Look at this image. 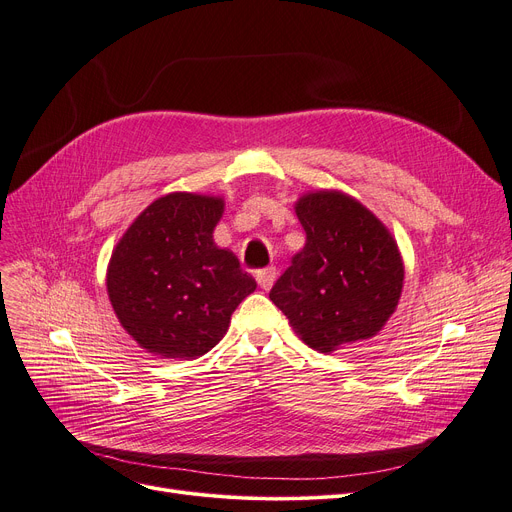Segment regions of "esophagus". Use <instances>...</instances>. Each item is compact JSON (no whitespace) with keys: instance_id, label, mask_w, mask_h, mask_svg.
Returning <instances> with one entry per match:
<instances>
[{"instance_id":"esophagus-1","label":"esophagus","mask_w":512,"mask_h":512,"mask_svg":"<svg viewBox=\"0 0 512 512\" xmlns=\"http://www.w3.org/2000/svg\"><path fill=\"white\" fill-rule=\"evenodd\" d=\"M276 278H278V270H276V267H265V270H259V272H257V282H259V286H261L263 290H270V288L274 286Z\"/></svg>"}]
</instances>
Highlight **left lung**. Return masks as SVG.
Listing matches in <instances>:
<instances>
[{
	"instance_id": "8db88e82",
	"label": "left lung",
	"mask_w": 512,
	"mask_h": 512,
	"mask_svg": "<svg viewBox=\"0 0 512 512\" xmlns=\"http://www.w3.org/2000/svg\"><path fill=\"white\" fill-rule=\"evenodd\" d=\"M294 211L307 242L270 290L272 303L319 353L375 336L405 280L396 240L367 207L338 191L303 195Z\"/></svg>"
}]
</instances>
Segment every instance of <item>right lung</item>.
<instances>
[{
	"label": "right lung",
	"instance_id": "add662e5",
	"mask_svg": "<svg viewBox=\"0 0 512 512\" xmlns=\"http://www.w3.org/2000/svg\"><path fill=\"white\" fill-rule=\"evenodd\" d=\"M224 199L170 193L130 224L107 265V294L122 328L164 359H197L228 332L257 288L234 253L215 247Z\"/></svg>",
	"mask_w": 512,
	"mask_h": 512
}]
</instances>
